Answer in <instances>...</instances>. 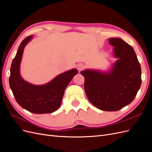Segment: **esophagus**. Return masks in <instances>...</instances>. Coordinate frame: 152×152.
Listing matches in <instances>:
<instances>
[{
    "instance_id": "esophagus-1",
    "label": "esophagus",
    "mask_w": 152,
    "mask_h": 152,
    "mask_svg": "<svg viewBox=\"0 0 152 152\" xmlns=\"http://www.w3.org/2000/svg\"><path fill=\"white\" fill-rule=\"evenodd\" d=\"M84 67H85V66H84V65L83 63H79V64H77V70H79V72H80V71H82V70H83V69L84 68Z\"/></svg>"
}]
</instances>
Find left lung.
Here are the masks:
<instances>
[{
	"instance_id": "obj_1",
	"label": "left lung",
	"mask_w": 152,
	"mask_h": 152,
	"mask_svg": "<svg viewBox=\"0 0 152 152\" xmlns=\"http://www.w3.org/2000/svg\"><path fill=\"white\" fill-rule=\"evenodd\" d=\"M114 56L118 58L108 72L86 70L84 89L94 107L117 111L134 100L141 84V70L134 49L119 38H110Z\"/></svg>"
}]
</instances>
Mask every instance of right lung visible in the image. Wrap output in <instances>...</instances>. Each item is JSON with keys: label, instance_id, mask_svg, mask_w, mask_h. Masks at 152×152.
Segmentation results:
<instances>
[{"label": "right lung", "instance_id": "add662e5", "mask_svg": "<svg viewBox=\"0 0 152 152\" xmlns=\"http://www.w3.org/2000/svg\"><path fill=\"white\" fill-rule=\"evenodd\" d=\"M33 35L27 37L18 48L11 66L10 86L17 103L28 112L50 113L60 107L65 90L78 70L75 68L59 74L44 85L35 86L28 83L21 77L20 63L25 45Z\"/></svg>", "mask_w": 152, "mask_h": 152}]
</instances>
